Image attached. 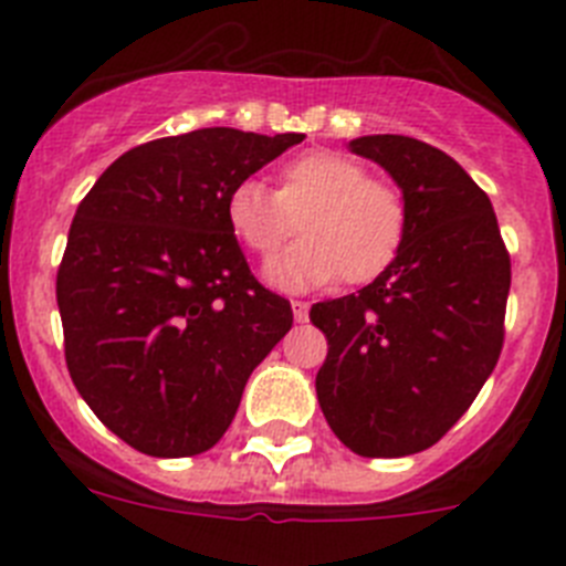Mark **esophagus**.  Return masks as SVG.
<instances>
[{"mask_svg": "<svg viewBox=\"0 0 566 566\" xmlns=\"http://www.w3.org/2000/svg\"><path fill=\"white\" fill-rule=\"evenodd\" d=\"M292 312L297 323H306L308 319V303L306 300H292Z\"/></svg>", "mask_w": 566, "mask_h": 566, "instance_id": "1", "label": "esophagus"}]
</instances>
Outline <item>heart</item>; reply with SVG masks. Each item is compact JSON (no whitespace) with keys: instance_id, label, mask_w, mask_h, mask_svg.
Returning a JSON list of instances; mask_svg holds the SVG:
<instances>
[{"instance_id":"1","label":"heart","mask_w":566,"mask_h":566,"mask_svg":"<svg viewBox=\"0 0 566 566\" xmlns=\"http://www.w3.org/2000/svg\"><path fill=\"white\" fill-rule=\"evenodd\" d=\"M303 238L269 266L280 289L326 286L343 274L365 286L397 263L408 238V203L397 184L332 149L294 155L277 172V189L254 178L227 195V223L252 258L269 260L294 232Z\"/></svg>"}]
</instances>
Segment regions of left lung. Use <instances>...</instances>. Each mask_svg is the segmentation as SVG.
<instances>
[{"instance_id":"left-lung-1","label":"left lung","mask_w":566,"mask_h":566,"mask_svg":"<svg viewBox=\"0 0 566 566\" xmlns=\"http://www.w3.org/2000/svg\"><path fill=\"white\" fill-rule=\"evenodd\" d=\"M352 149L402 187L408 238L374 283L308 312L328 339L317 399L345 448L408 457L451 431L496 368L510 252L490 198L451 155L408 135Z\"/></svg>"}]
</instances>
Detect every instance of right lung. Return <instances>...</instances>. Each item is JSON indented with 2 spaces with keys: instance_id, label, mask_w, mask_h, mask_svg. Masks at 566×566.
I'll list each match as a JSON object with an SVG mask.
<instances>
[{
  "instance_id": "obj_1",
  "label": "right lung",
  "mask_w": 566,
  "mask_h": 566,
  "mask_svg": "<svg viewBox=\"0 0 566 566\" xmlns=\"http://www.w3.org/2000/svg\"><path fill=\"white\" fill-rule=\"evenodd\" d=\"M303 138L229 127L155 138L115 158L78 203L56 274L64 359L135 451H209L292 328V303L240 252L227 195Z\"/></svg>"
}]
</instances>
